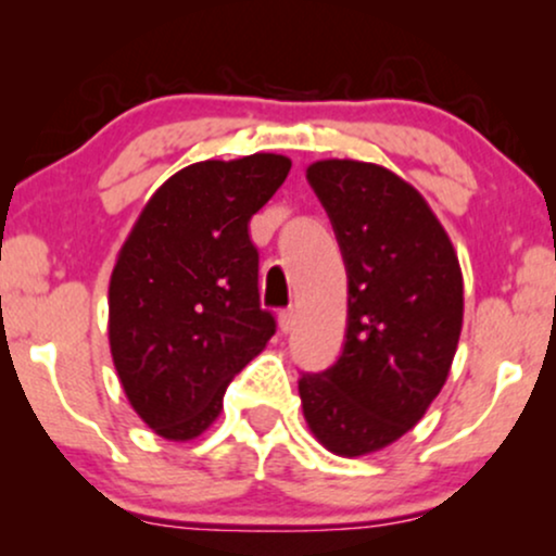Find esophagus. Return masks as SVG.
<instances>
[{
  "label": "esophagus",
  "instance_id": "esophagus-1",
  "mask_svg": "<svg viewBox=\"0 0 556 556\" xmlns=\"http://www.w3.org/2000/svg\"><path fill=\"white\" fill-rule=\"evenodd\" d=\"M292 327H295V308H282L279 311V329L287 334Z\"/></svg>",
  "mask_w": 556,
  "mask_h": 556
}]
</instances>
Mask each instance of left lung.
Here are the masks:
<instances>
[{
    "label": "left lung",
    "instance_id": "obj_1",
    "mask_svg": "<svg viewBox=\"0 0 556 556\" xmlns=\"http://www.w3.org/2000/svg\"><path fill=\"white\" fill-rule=\"evenodd\" d=\"M348 271V331L334 366L298 381L303 416L329 452L397 442L442 392L463 329L455 248L413 185L379 164L308 167Z\"/></svg>",
    "mask_w": 556,
    "mask_h": 556
}]
</instances>
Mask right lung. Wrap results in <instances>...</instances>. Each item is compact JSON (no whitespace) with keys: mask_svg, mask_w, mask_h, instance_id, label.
<instances>
[{"mask_svg":"<svg viewBox=\"0 0 556 556\" xmlns=\"http://www.w3.org/2000/svg\"><path fill=\"white\" fill-rule=\"evenodd\" d=\"M290 167L279 154L190 164L127 235L110 279V348L132 410L159 437L206 431L229 381L277 329L261 308L248 222Z\"/></svg>","mask_w":556,"mask_h":556,"instance_id":"obj_1","label":"right lung"}]
</instances>
